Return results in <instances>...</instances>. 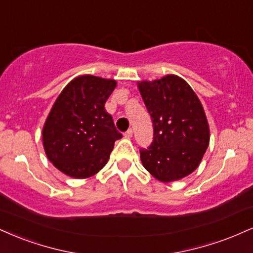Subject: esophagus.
Returning <instances> with one entry per match:
<instances>
[{"label": "esophagus", "instance_id": "1", "mask_svg": "<svg viewBox=\"0 0 253 253\" xmlns=\"http://www.w3.org/2000/svg\"><path fill=\"white\" fill-rule=\"evenodd\" d=\"M125 138H132V135H133V129L132 128H129L128 130H127V132H125Z\"/></svg>", "mask_w": 253, "mask_h": 253}]
</instances>
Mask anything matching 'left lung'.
<instances>
[{
  "mask_svg": "<svg viewBox=\"0 0 253 253\" xmlns=\"http://www.w3.org/2000/svg\"><path fill=\"white\" fill-rule=\"evenodd\" d=\"M153 123V141L140 150L142 165L154 178L171 182L199 166L209 147L210 127L203 105L184 79L169 74L138 82Z\"/></svg>",
  "mask_w": 253,
  "mask_h": 253,
  "instance_id": "8db88e82",
  "label": "left lung"
}]
</instances>
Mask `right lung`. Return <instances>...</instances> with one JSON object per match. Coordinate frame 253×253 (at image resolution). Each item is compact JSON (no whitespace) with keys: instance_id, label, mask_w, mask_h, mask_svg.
Listing matches in <instances>:
<instances>
[{"instance_id":"1","label":"right lung","mask_w":253,"mask_h":253,"mask_svg":"<svg viewBox=\"0 0 253 253\" xmlns=\"http://www.w3.org/2000/svg\"><path fill=\"white\" fill-rule=\"evenodd\" d=\"M117 81L93 75L75 78L54 102L43 129L45 156L77 179L96 174L107 164L115 140L123 138L105 109Z\"/></svg>"}]
</instances>
